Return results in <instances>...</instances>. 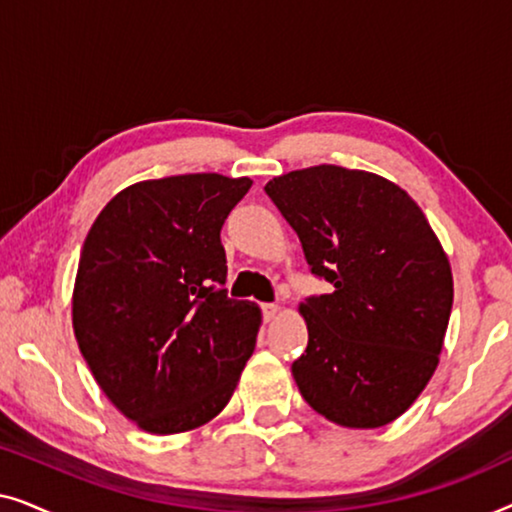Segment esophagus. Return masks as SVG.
Returning a JSON list of instances; mask_svg holds the SVG:
<instances>
[{
	"instance_id": "34e87169",
	"label": "esophagus",
	"mask_w": 512,
	"mask_h": 512,
	"mask_svg": "<svg viewBox=\"0 0 512 512\" xmlns=\"http://www.w3.org/2000/svg\"><path fill=\"white\" fill-rule=\"evenodd\" d=\"M261 310H263V319L270 321V319H275L279 312H282V307H279L277 303H263Z\"/></svg>"
}]
</instances>
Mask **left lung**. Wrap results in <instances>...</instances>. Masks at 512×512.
Returning a JSON list of instances; mask_svg holds the SVG:
<instances>
[{
	"label": "left lung",
	"mask_w": 512,
	"mask_h": 512,
	"mask_svg": "<svg viewBox=\"0 0 512 512\" xmlns=\"http://www.w3.org/2000/svg\"><path fill=\"white\" fill-rule=\"evenodd\" d=\"M331 293L305 298L307 349L291 373L319 415L349 429L394 422L438 366L452 270L403 188L377 174L317 165L265 184Z\"/></svg>",
	"instance_id": "8db88e82"
}]
</instances>
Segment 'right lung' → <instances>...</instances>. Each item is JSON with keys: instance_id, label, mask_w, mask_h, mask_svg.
<instances>
[{"instance_id": "right-lung-1", "label": "right lung", "mask_w": 512, "mask_h": 512, "mask_svg": "<svg viewBox=\"0 0 512 512\" xmlns=\"http://www.w3.org/2000/svg\"><path fill=\"white\" fill-rule=\"evenodd\" d=\"M251 179L179 174L111 198L83 242L72 321L90 373L139 429L219 415L254 352L261 310L228 298L221 228Z\"/></svg>"}]
</instances>
